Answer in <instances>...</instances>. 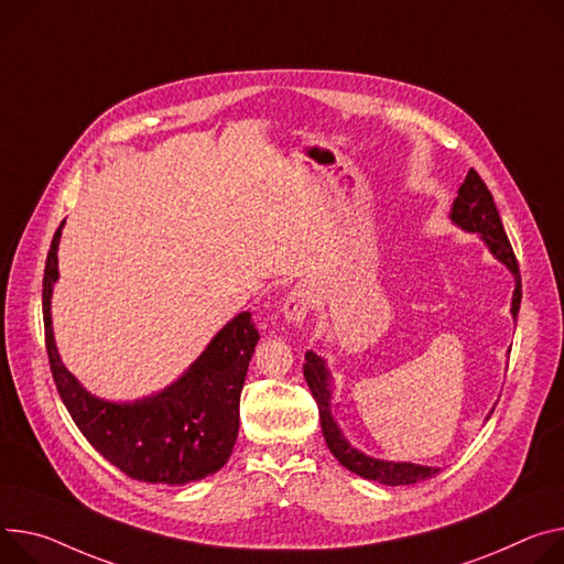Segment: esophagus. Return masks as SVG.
Listing matches in <instances>:
<instances>
[{
    "mask_svg": "<svg viewBox=\"0 0 564 564\" xmlns=\"http://www.w3.org/2000/svg\"><path fill=\"white\" fill-rule=\"evenodd\" d=\"M313 305H315V292L308 285H294L283 301V315L290 324L301 326L305 317H308V313L313 311Z\"/></svg>",
    "mask_w": 564,
    "mask_h": 564,
    "instance_id": "obj_1",
    "label": "esophagus"
}]
</instances>
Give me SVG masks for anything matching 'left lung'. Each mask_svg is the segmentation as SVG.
Listing matches in <instances>:
<instances>
[{
    "mask_svg": "<svg viewBox=\"0 0 564 564\" xmlns=\"http://www.w3.org/2000/svg\"><path fill=\"white\" fill-rule=\"evenodd\" d=\"M449 220L456 227L466 229L470 234H481V240L488 245V249H490L495 259L499 263H503L510 272H513L516 292H513V303H510V315H513V319H518L520 301H522V276H520L518 259H516L513 247H510L508 236L503 231V225H501L499 212L495 207L492 193L488 191V186L484 184V180L479 177V173L475 169L468 171L466 182L460 184L458 195L452 202ZM303 376H305V382H308V387L313 391V398L317 400L319 421H322V432H324L326 445L344 468H348L350 473L360 475L365 479L384 484V486H409V484H419V481H425V479H432L434 475H438V468L404 464V460H382V458H373V456H369L360 449H355L344 438L337 423L333 421V414H330V395H333L330 393V373L326 369V362L322 360L317 352H313V350L305 352ZM492 412H495V409H492ZM490 414H488V419H490Z\"/></svg>",
    "mask_w": 564,
    "mask_h": 564,
    "instance_id": "1",
    "label": "left lung"
}]
</instances>
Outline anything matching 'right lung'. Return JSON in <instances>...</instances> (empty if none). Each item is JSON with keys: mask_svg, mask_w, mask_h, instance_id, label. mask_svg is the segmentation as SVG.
I'll list each match as a JSON object with an SVG mask.
<instances>
[{"mask_svg": "<svg viewBox=\"0 0 564 564\" xmlns=\"http://www.w3.org/2000/svg\"><path fill=\"white\" fill-rule=\"evenodd\" d=\"M63 227L46 253L42 313L51 373L74 423L98 454L137 481L182 486L218 473L238 438L240 391L261 339L251 313L236 315L164 391L134 402L96 398L63 365L51 328Z\"/></svg>", "mask_w": 564, "mask_h": 564, "instance_id": "obj_1", "label": "right lung"}]
</instances>
